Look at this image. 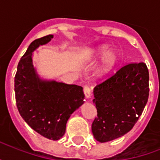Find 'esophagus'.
Wrapping results in <instances>:
<instances>
[{
    "label": "esophagus",
    "instance_id": "esophagus-1",
    "mask_svg": "<svg viewBox=\"0 0 160 160\" xmlns=\"http://www.w3.org/2000/svg\"><path fill=\"white\" fill-rule=\"evenodd\" d=\"M84 94H85V96L87 98H91V89L90 87H87V86H85L84 87Z\"/></svg>",
    "mask_w": 160,
    "mask_h": 160
}]
</instances>
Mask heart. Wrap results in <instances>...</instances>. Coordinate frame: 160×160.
<instances>
[{
    "instance_id": "b5f03b06",
    "label": "heart",
    "mask_w": 160,
    "mask_h": 160,
    "mask_svg": "<svg viewBox=\"0 0 160 160\" xmlns=\"http://www.w3.org/2000/svg\"><path fill=\"white\" fill-rule=\"evenodd\" d=\"M98 60L95 67V75L99 78L108 76L114 70L120 61V53L117 49H111L107 44H101L87 49L85 52V57L89 61Z\"/></svg>"
}]
</instances>
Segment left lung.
<instances>
[{
    "mask_svg": "<svg viewBox=\"0 0 160 160\" xmlns=\"http://www.w3.org/2000/svg\"><path fill=\"white\" fill-rule=\"evenodd\" d=\"M93 95L98 112L92 124L94 138L103 143L122 136L134 127L148 103V67L144 62L122 67L94 87Z\"/></svg>",
    "mask_w": 160,
    "mask_h": 160,
    "instance_id": "8db88e82",
    "label": "left lung"
}]
</instances>
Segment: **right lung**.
<instances>
[{
  "label": "right lung",
  "mask_w": 160,
  "mask_h": 160,
  "mask_svg": "<svg viewBox=\"0 0 160 160\" xmlns=\"http://www.w3.org/2000/svg\"><path fill=\"white\" fill-rule=\"evenodd\" d=\"M34 40L21 57L14 78L17 108L30 127L43 137L57 141L66 131L67 122L84 104L83 88L54 80H43L32 62L33 51L53 38Z\"/></svg>",
  "instance_id": "obj_1"
}]
</instances>
